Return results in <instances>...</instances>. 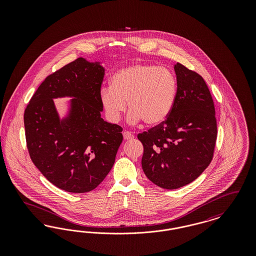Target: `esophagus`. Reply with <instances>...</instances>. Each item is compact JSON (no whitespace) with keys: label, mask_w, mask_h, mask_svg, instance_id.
Masks as SVG:
<instances>
[{"label":"esophagus","mask_w":256,"mask_h":256,"mask_svg":"<svg viewBox=\"0 0 256 256\" xmlns=\"http://www.w3.org/2000/svg\"><path fill=\"white\" fill-rule=\"evenodd\" d=\"M122 135H124V140H132V139L134 138V134L130 132H124Z\"/></svg>","instance_id":"1"}]
</instances>
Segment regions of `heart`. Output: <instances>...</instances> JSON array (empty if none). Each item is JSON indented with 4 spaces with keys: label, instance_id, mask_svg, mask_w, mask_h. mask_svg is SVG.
Returning a JSON list of instances; mask_svg holds the SVG:
<instances>
[{
    "label": "heart",
    "instance_id": "obj_1",
    "mask_svg": "<svg viewBox=\"0 0 256 256\" xmlns=\"http://www.w3.org/2000/svg\"><path fill=\"white\" fill-rule=\"evenodd\" d=\"M178 90V78L170 70L156 64L139 63L113 74L110 87L102 88L100 100L112 122L120 120L128 102L130 122L144 121L154 126L170 116Z\"/></svg>",
    "mask_w": 256,
    "mask_h": 256
}]
</instances>
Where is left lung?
I'll return each instance as SVG.
<instances>
[{
    "instance_id": "left-lung-1",
    "label": "left lung",
    "mask_w": 256,
    "mask_h": 256,
    "mask_svg": "<svg viewBox=\"0 0 256 256\" xmlns=\"http://www.w3.org/2000/svg\"><path fill=\"white\" fill-rule=\"evenodd\" d=\"M178 90L168 119L138 134L144 146L142 169L164 189L194 182L210 164L217 139L214 102L204 80L180 63L174 67Z\"/></svg>"
}]
</instances>
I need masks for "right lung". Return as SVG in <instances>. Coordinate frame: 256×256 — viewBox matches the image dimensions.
I'll return each mask as SVG.
<instances>
[{"mask_svg":"<svg viewBox=\"0 0 256 256\" xmlns=\"http://www.w3.org/2000/svg\"><path fill=\"white\" fill-rule=\"evenodd\" d=\"M104 68L84 58L50 74L24 110L26 146L34 164L58 188L94 190L110 172L122 141V128L100 117ZM72 97L60 118L54 98Z\"/></svg>","mask_w":256,"mask_h":256,"instance_id":"right-lung-1","label":"right lung"}]
</instances>
